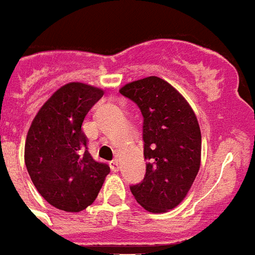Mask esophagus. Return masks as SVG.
<instances>
[{"instance_id":"obj_1","label":"esophagus","mask_w":255,"mask_h":255,"mask_svg":"<svg viewBox=\"0 0 255 255\" xmlns=\"http://www.w3.org/2000/svg\"><path fill=\"white\" fill-rule=\"evenodd\" d=\"M111 168H112V170H115V172H119V170H120V163H119V160L111 161Z\"/></svg>"}]
</instances>
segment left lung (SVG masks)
Instances as JSON below:
<instances>
[{
  "instance_id": "1",
  "label": "left lung",
  "mask_w": 255,
  "mask_h": 255,
  "mask_svg": "<svg viewBox=\"0 0 255 255\" xmlns=\"http://www.w3.org/2000/svg\"><path fill=\"white\" fill-rule=\"evenodd\" d=\"M120 92L143 115L146 176L130 190L148 212L169 211L188 195L201 167L197 116L173 86L155 75L130 82Z\"/></svg>"
}]
</instances>
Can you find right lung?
<instances>
[{
  "label": "right lung",
  "mask_w": 255,
  "mask_h": 255,
  "mask_svg": "<svg viewBox=\"0 0 255 255\" xmlns=\"http://www.w3.org/2000/svg\"><path fill=\"white\" fill-rule=\"evenodd\" d=\"M102 88L70 82L39 109L27 132L24 163L35 188L53 207L79 212L92 205L109 173L87 151L82 124Z\"/></svg>",
  "instance_id": "right-lung-1"
}]
</instances>
